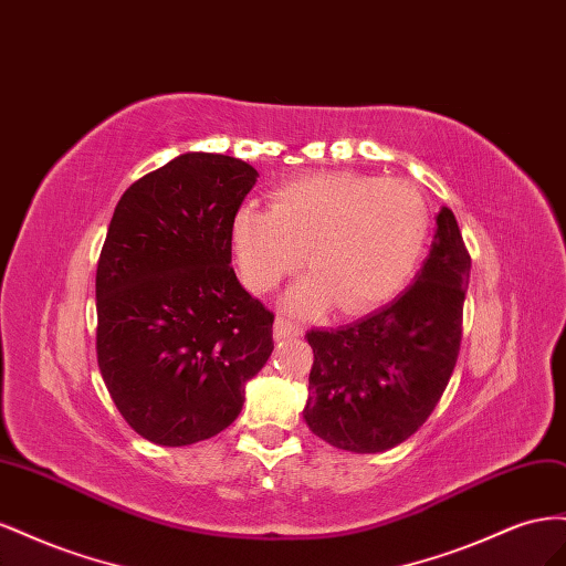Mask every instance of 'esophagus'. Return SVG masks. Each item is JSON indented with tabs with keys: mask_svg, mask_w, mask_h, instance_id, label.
Here are the masks:
<instances>
[{
	"mask_svg": "<svg viewBox=\"0 0 566 566\" xmlns=\"http://www.w3.org/2000/svg\"><path fill=\"white\" fill-rule=\"evenodd\" d=\"M301 329L296 325H292L286 317H277L274 322V338H289V336H298Z\"/></svg>",
	"mask_w": 566,
	"mask_h": 566,
	"instance_id": "obj_1",
	"label": "esophagus"
}]
</instances>
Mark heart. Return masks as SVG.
I'll return each instance as SVG.
<instances>
[{
  "label": "heart",
  "mask_w": 566,
  "mask_h": 566,
  "mask_svg": "<svg viewBox=\"0 0 566 566\" xmlns=\"http://www.w3.org/2000/svg\"><path fill=\"white\" fill-rule=\"evenodd\" d=\"M427 228V203L410 182L332 170L277 187L270 211L239 208L232 244L253 292H272L308 255L313 272L289 303L298 313H317L336 301L338 311L360 313L406 284Z\"/></svg>",
  "instance_id": "obj_1"
}]
</instances>
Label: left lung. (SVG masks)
<instances>
[{
    "mask_svg": "<svg viewBox=\"0 0 566 566\" xmlns=\"http://www.w3.org/2000/svg\"><path fill=\"white\" fill-rule=\"evenodd\" d=\"M470 268L443 206L406 292L353 325L305 334L315 360L303 419L315 436L350 453H384L427 422L458 363Z\"/></svg>",
    "mask_w": 566,
    "mask_h": 566,
    "instance_id": "1",
    "label": "left lung"
}]
</instances>
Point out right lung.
Instances as JSON below:
<instances>
[{"mask_svg": "<svg viewBox=\"0 0 566 566\" xmlns=\"http://www.w3.org/2000/svg\"><path fill=\"white\" fill-rule=\"evenodd\" d=\"M255 168L182 154L113 211L96 265V360L142 439L191 446L228 429L261 373L274 315L239 284L232 220Z\"/></svg>", "mask_w": 566, "mask_h": 566, "instance_id": "obj_1", "label": "right lung"}]
</instances>
